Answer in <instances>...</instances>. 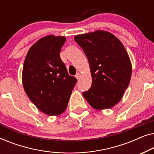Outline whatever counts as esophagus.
<instances>
[{"label":"esophagus","mask_w":154,"mask_h":154,"mask_svg":"<svg viewBox=\"0 0 154 154\" xmlns=\"http://www.w3.org/2000/svg\"><path fill=\"white\" fill-rule=\"evenodd\" d=\"M75 78H76L77 79H79L80 77H81V73H77L76 74H75Z\"/></svg>","instance_id":"esophagus-1"}]
</instances>
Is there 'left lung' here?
Listing matches in <instances>:
<instances>
[{"instance_id": "8db88e82", "label": "left lung", "mask_w": 154, "mask_h": 154, "mask_svg": "<svg viewBox=\"0 0 154 154\" xmlns=\"http://www.w3.org/2000/svg\"><path fill=\"white\" fill-rule=\"evenodd\" d=\"M75 42L83 50L92 77L91 88L83 92L94 109H109L121 100L130 83L132 65L128 52L112 33L104 31L77 35Z\"/></svg>"}]
</instances>
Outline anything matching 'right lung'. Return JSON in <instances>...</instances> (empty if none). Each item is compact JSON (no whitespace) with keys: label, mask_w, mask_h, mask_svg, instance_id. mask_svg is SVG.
<instances>
[{"label":"right lung","mask_w":154,"mask_h":154,"mask_svg":"<svg viewBox=\"0 0 154 154\" xmlns=\"http://www.w3.org/2000/svg\"><path fill=\"white\" fill-rule=\"evenodd\" d=\"M65 41V37L54 35L40 39L30 48L23 66L25 92L40 111L49 116L64 112L77 82L60 58Z\"/></svg>","instance_id":"1"}]
</instances>
